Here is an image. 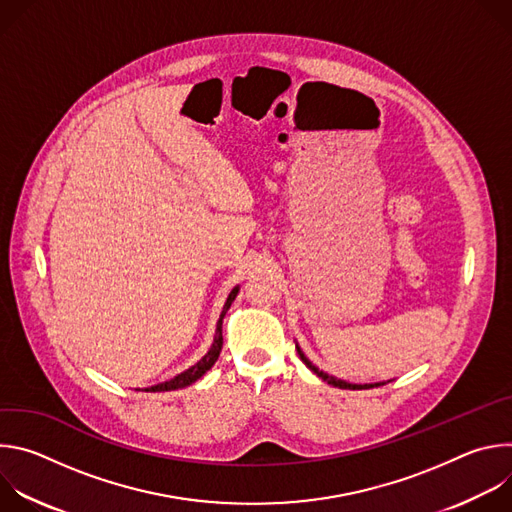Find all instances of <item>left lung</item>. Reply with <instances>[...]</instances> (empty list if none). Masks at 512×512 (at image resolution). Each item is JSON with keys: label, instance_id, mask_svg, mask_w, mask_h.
I'll list each match as a JSON object with an SVG mask.
<instances>
[{"label": "left lung", "instance_id": "8db88e82", "mask_svg": "<svg viewBox=\"0 0 512 512\" xmlns=\"http://www.w3.org/2000/svg\"><path fill=\"white\" fill-rule=\"evenodd\" d=\"M298 354H300V358L304 360V364L306 367L310 369V371H314L322 381H326L328 385H334V387H338V389H352V391H356V389H373V387H381L383 383H375V385H350V383H344V381H338V379H334V377H330V375H326V373H322L320 369H316L314 364L304 356V352L298 348Z\"/></svg>", "mask_w": 512, "mask_h": 512}]
</instances>
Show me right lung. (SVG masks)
Masks as SVG:
<instances>
[{"label":"right lung","instance_id":"1","mask_svg":"<svg viewBox=\"0 0 512 512\" xmlns=\"http://www.w3.org/2000/svg\"><path fill=\"white\" fill-rule=\"evenodd\" d=\"M237 291H239V287H235L231 294H229V298H227V304H225V308H223V314H221V320H218V326H216V336H214V342H212V348L208 350V354L200 360V362H196L192 369H188V371H184L182 375H178L176 379H172V381H168V383H160V385H154V387H150V389H145V391H150V393H158V391H174V389H182V387H186V385H192L194 381H198L210 367L212 364L218 360V354H221V350H223V318H225V314H227V310L231 308V304H233V300L237 298Z\"/></svg>","mask_w":512,"mask_h":512}]
</instances>
